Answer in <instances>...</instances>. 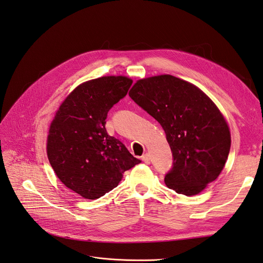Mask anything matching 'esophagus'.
<instances>
[{
	"mask_svg": "<svg viewBox=\"0 0 263 263\" xmlns=\"http://www.w3.org/2000/svg\"><path fill=\"white\" fill-rule=\"evenodd\" d=\"M141 160L144 161L145 163H147V164H149L150 163V157H149V155L148 154H145L144 156L141 157Z\"/></svg>",
	"mask_w": 263,
	"mask_h": 263,
	"instance_id": "esophagus-1",
	"label": "esophagus"
}]
</instances>
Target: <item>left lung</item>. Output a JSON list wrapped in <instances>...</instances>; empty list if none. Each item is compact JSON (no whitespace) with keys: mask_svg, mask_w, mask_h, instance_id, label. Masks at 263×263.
<instances>
[{"mask_svg":"<svg viewBox=\"0 0 263 263\" xmlns=\"http://www.w3.org/2000/svg\"><path fill=\"white\" fill-rule=\"evenodd\" d=\"M129 97L166 135L173 157L166 186L191 196L217 179L228 158L230 133L208 95L192 83L163 74L137 81Z\"/></svg>","mask_w":263,"mask_h":263,"instance_id":"1","label":"left lung"}]
</instances>
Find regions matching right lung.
<instances>
[{
	"label": "right lung",
	"mask_w": 263,
	"mask_h": 263,
	"mask_svg": "<svg viewBox=\"0 0 263 263\" xmlns=\"http://www.w3.org/2000/svg\"><path fill=\"white\" fill-rule=\"evenodd\" d=\"M133 81L102 77L79 85L62 103L50 125L47 155L70 190L95 200L118 185L123 173L140 163L105 128L108 110L126 97Z\"/></svg>",
	"instance_id": "add662e5"
}]
</instances>
